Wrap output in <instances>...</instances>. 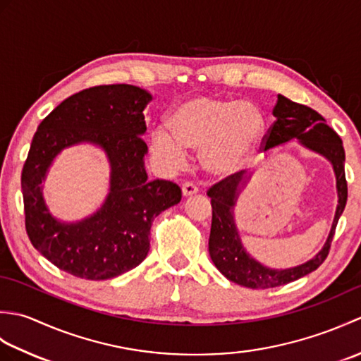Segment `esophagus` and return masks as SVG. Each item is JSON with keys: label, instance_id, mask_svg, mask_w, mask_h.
Instances as JSON below:
<instances>
[{"label": "esophagus", "instance_id": "obj_1", "mask_svg": "<svg viewBox=\"0 0 361 361\" xmlns=\"http://www.w3.org/2000/svg\"><path fill=\"white\" fill-rule=\"evenodd\" d=\"M181 190H183V195H185V197H192V195L198 194V188L190 181L185 183V185H183V188H181Z\"/></svg>", "mask_w": 361, "mask_h": 361}]
</instances>
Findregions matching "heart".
I'll return each mask as SVG.
<instances>
[{
    "mask_svg": "<svg viewBox=\"0 0 361 361\" xmlns=\"http://www.w3.org/2000/svg\"><path fill=\"white\" fill-rule=\"evenodd\" d=\"M265 128V118L251 101L195 96L169 114V128L152 133V150L172 169L186 164L188 149L202 150V163L214 175H229L247 163Z\"/></svg>",
    "mask_w": 361,
    "mask_h": 361,
    "instance_id": "b5f03b06",
    "label": "heart"
}]
</instances>
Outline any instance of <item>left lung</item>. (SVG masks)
I'll return each mask as SVG.
<instances>
[{
  "label": "left lung",
  "instance_id": "1",
  "mask_svg": "<svg viewBox=\"0 0 361 361\" xmlns=\"http://www.w3.org/2000/svg\"><path fill=\"white\" fill-rule=\"evenodd\" d=\"M274 124L265 136L264 152L273 150L279 145L298 140L302 147L324 157L332 164L336 180V204L335 217L324 247L307 262L290 268H270L262 265L245 250L235 225L234 208L242 189L251 175L237 173L221 180L208 190L212 204V224L209 234V256L217 270L231 282L248 288H271L293 282L302 276L315 271L329 255L335 228L344 206L348 202V183L344 175V149L340 136L326 124L324 118L309 106L290 101L278 94V102L273 109Z\"/></svg>",
  "mask_w": 361,
  "mask_h": 361
}]
</instances>
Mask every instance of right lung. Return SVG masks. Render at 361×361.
Masks as SVG:
<instances>
[{
  "mask_svg": "<svg viewBox=\"0 0 361 361\" xmlns=\"http://www.w3.org/2000/svg\"><path fill=\"white\" fill-rule=\"evenodd\" d=\"M150 101L149 91L126 83L83 90L57 105L30 142L21 172L29 240L49 262L75 278L105 281L140 265L150 250L153 219L181 200L175 183L149 180L145 172L142 111ZM79 143L104 150L111 189L91 216L63 222L49 212L41 183L58 153Z\"/></svg>",
  "mask_w": 361,
  "mask_h": 361,
  "instance_id": "1",
  "label": "right lung"
}]
</instances>
